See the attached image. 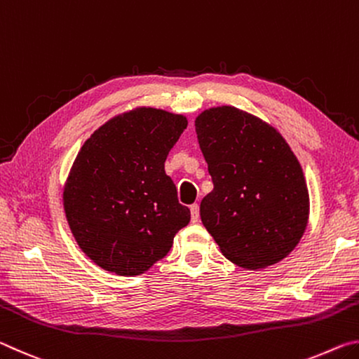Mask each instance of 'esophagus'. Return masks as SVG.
<instances>
[{
  "mask_svg": "<svg viewBox=\"0 0 359 359\" xmlns=\"http://www.w3.org/2000/svg\"><path fill=\"white\" fill-rule=\"evenodd\" d=\"M190 212H191V222H198V218H199V205L198 204H191L190 205Z\"/></svg>",
  "mask_w": 359,
  "mask_h": 359,
  "instance_id": "1",
  "label": "esophagus"
}]
</instances>
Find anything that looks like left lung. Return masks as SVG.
<instances>
[{"label":"left lung","instance_id":"obj_1","mask_svg":"<svg viewBox=\"0 0 359 359\" xmlns=\"http://www.w3.org/2000/svg\"><path fill=\"white\" fill-rule=\"evenodd\" d=\"M214 190L201 220L222 253L244 269L282 261L299 244L309 191L293 150L274 126L233 106L194 120Z\"/></svg>","mask_w":359,"mask_h":359}]
</instances>
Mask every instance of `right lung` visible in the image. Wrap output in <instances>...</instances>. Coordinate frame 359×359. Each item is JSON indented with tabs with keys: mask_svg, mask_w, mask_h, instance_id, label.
Returning <instances> with one entry per match:
<instances>
[{
	"mask_svg": "<svg viewBox=\"0 0 359 359\" xmlns=\"http://www.w3.org/2000/svg\"><path fill=\"white\" fill-rule=\"evenodd\" d=\"M187 117L137 107L106 121L79 151L63 205L82 252L117 276H139L171 250L190 209L165 172Z\"/></svg>",
	"mask_w": 359,
	"mask_h": 359,
	"instance_id": "1",
	"label": "right lung"
}]
</instances>
